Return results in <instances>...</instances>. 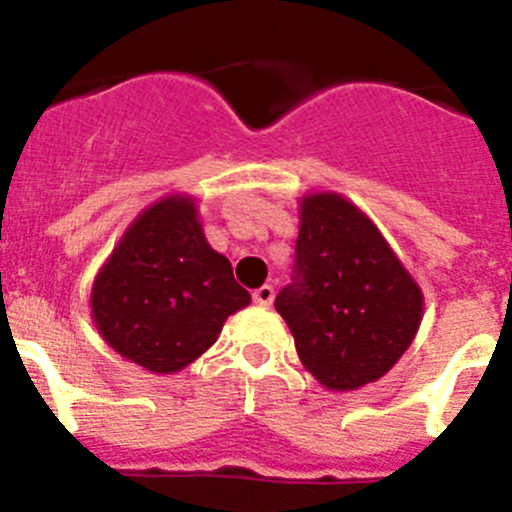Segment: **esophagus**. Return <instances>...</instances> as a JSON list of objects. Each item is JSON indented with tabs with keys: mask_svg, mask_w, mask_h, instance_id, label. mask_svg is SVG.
Instances as JSON below:
<instances>
[{
	"mask_svg": "<svg viewBox=\"0 0 512 512\" xmlns=\"http://www.w3.org/2000/svg\"><path fill=\"white\" fill-rule=\"evenodd\" d=\"M253 302L261 304V307H269V304L274 302V287H271V284H264V287L256 289V292H253Z\"/></svg>",
	"mask_w": 512,
	"mask_h": 512,
	"instance_id": "esophagus-1",
	"label": "esophagus"
}]
</instances>
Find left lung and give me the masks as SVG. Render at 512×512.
Segmentation results:
<instances>
[{
	"label": "left lung",
	"instance_id": "left-lung-1",
	"mask_svg": "<svg viewBox=\"0 0 512 512\" xmlns=\"http://www.w3.org/2000/svg\"><path fill=\"white\" fill-rule=\"evenodd\" d=\"M299 218L294 276L276 294V312L322 386L358 391L409 350L424 294L373 220L342 195H307Z\"/></svg>",
	"mask_w": 512,
	"mask_h": 512
}]
</instances>
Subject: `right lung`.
Returning a JSON list of instances; mask_svg holds the SVG:
<instances>
[{
	"instance_id": "add662e5",
	"label": "right lung",
	"mask_w": 512,
	"mask_h": 512,
	"mask_svg": "<svg viewBox=\"0 0 512 512\" xmlns=\"http://www.w3.org/2000/svg\"><path fill=\"white\" fill-rule=\"evenodd\" d=\"M251 302L231 261L205 241L190 195H167L126 228L91 292L103 340L149 373H177Z\"/></svg>"
}]
</instances>
